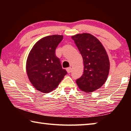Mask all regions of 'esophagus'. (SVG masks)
Wrapping results in <instances>:
<instances>
[{
	"instance_id": "1",
	"label": "esophagus",
	"mask_w": 131,
	"mask_h": 131,
	"mask_svg": "<svg viewBox=\"0 0 131 131\" xmlns=\"http://www.w3.org/2000/svg\"><path fill=\"white\" fill-rule=\"evenodd\" d=\"M66 71H67L68 73H70L71 72H72V68H66Z\"/></svg>"
}]
</instances>
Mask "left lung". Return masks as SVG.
Instances as JSON below:
<instances>
[{
  "label": "left lung",
  "mask_w": 131,
  "mask_h": 131,
  "mask_svg": "<svg viewBox=\"0 0 131 131\" xmlns=\"http://www.w3.org/2000/svg\"><path fill=\"white\" fill-rule=\"evenodd\" d=\"M82 56L84 72L76 80L80 89L91 92L99 89L107 80L110 62L105 48L96 37L89 34H77L72 37Z\"/></svg>",
  "instance_id": "obj_1"
}]
</instances>
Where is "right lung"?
<instances>
[{
	"mask_svg": "<svg viewBox=\"0 0 131 131\" xmlns=\"http://www.w3.org/2000/svg\"><path fill=\"white\" fill-rule=\"evenodd\" d=\"M63 39L62 35L43 37L35 44L26 61V73L36 90L48 93L57 87L67 74L62 69L55 50Z\"/></svg>",
	"mask_w": 131,
	"mask_h": 131,
	"instance_id": "right-lung-1",
	"label": "right lung"
}]
</instances>
